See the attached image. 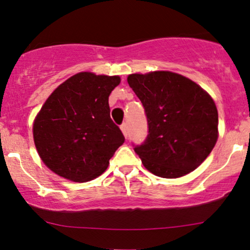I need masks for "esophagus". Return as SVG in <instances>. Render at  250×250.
Listing matches in <instances>:
<instances>
[{"label":"esophagus","mask_w":250,"mask_h":250,"mask_svg":"<svg viewBox=\"0 0 250 250\" xmlns=\"http://www.w3.org/2000/svg\"><path fill=\"white\" fill-rule=\"evenodd\" d=\"M120 128H121L123 135H125V137H127V136H128V125H127V123H122V125H120Z\"/></svg>","instance_id":"34e87169"}]
</instances>
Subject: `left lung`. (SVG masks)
I'll return each mask as SVG.
<instances>
[{
    "label": "left lung",
    "mask_w": 250,
    "mask_h": 250,
    "mask_svg": "<svg viewBox=\"0 0 250 250\" xmlns=\"http://www.w3.org/2000/svg\"><path fill=\"white\" fill-rule=\"evenodd\" d=\"M128 84L147 120L146 138L134 145L145 168L167 179L197 168L218 138L212 98L189 78L169 71L132 74Z\"/></svg>",
    "instance_id": "8db88e82"
}]
</instances>
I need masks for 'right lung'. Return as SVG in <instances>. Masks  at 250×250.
Instances as JSON below:
<instances>
[{"mask_svg":"<svg viewBox=\"0 0 250 250\" xmlns=\"http://www.w3.org/2000/svg\"><path fill=\"white\" fill-rule=\"evenodd\" d=\"M119 84L118 76L80 72L50 94L33 125L34 144L49 169L85 182L107 168L125 143L109 115L108 97Z\"/></svg>","mask_w":250,"mask_h":250,"instance_id":"right-lung-1","label":"right lung"}]
</instances>
